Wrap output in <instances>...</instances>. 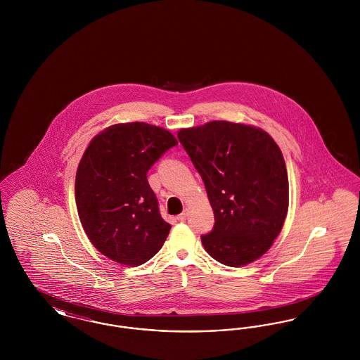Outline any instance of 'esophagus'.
I'll return each mask as SVG.
<instances>
[{"instance_id":"obj_1","label":"esophagus","mask_w":360,"mask_h":360,"mask_svg":"<svg viewBox=\"0 0 360 360\" xmlns=\"http://www.w3.org/2000/svg\"><path fill=\"white\" fill-rule=\"evenodd\" d=\"M188 209H185V210H184V212H182V213H181V214H179V216H178V220H179V221H186V219H188Z\"/></svg>"}]
</instances>
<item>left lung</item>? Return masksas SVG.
I'll return each instance as SVG.
<instances>
[{
  "label": "left lung",
  "mask_w": 360,
  "mask_h": 360,
  "mask_svg": "<svg viewBox=\"0 0 360 360\" xmlns=\"http://www.w3.org/2000/svg\"><path fill=\"white\" fill-rule=\"evenodd\" d=\"M178 139L205 184L214 226L201 236L206 252L231 267L264 255L289 209L285 159L259 127L209 121L182 128Z\"/></svg>",
  "instance_id": "obj_1"
}]
</instances>
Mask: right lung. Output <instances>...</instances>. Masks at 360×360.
I'll return each mask as SVG.
<instances>
[{
	"label": "right lung",
	"mask_w": 360,
	"mask_h": 360,
	"mask_svg": "<svg viewBox=\"0 0 360 360\" xmlns=\"http://www.w3.org/2000/svg\"><path fill=\"white\" fill-rule=\"evenodd\" d=\"M178 141L147 122H121L93 137L75 176L78 216L90 243L106 257L136 267L162 248L166 223L147 181L155 162Z\"/></svg>",
	"instance_id": "right-lung-1"
}]
</instances>
